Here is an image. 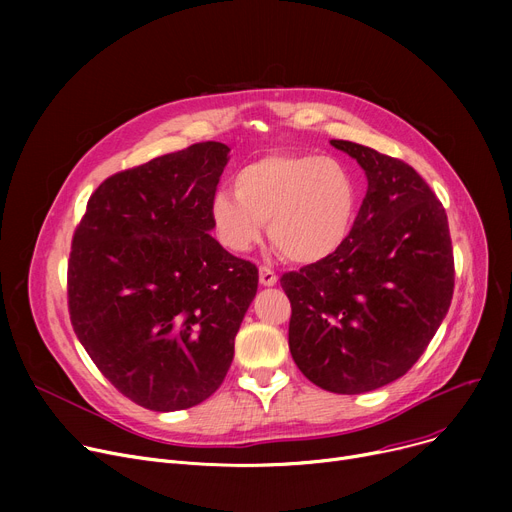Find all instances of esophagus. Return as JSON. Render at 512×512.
<instances>
[{"instance_id": "esophagus-1", "label": "esophagus", "mask_w": 512, "mask_h": 512, "mask_svg": "<svg viewBox=\"0 0 512 512\" xmlns=\"http://www.w3.org/2000/svg\"><path fill=\"white\" fill-rule=\"evenodd\" d=\"M259 282H261L263 286H274V284L278 282V276H276L274 270H270V267L261 265V267H259Z\"/></svg>"}]
</instances>
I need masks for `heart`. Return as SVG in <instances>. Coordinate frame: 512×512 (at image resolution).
<instances>
[{
    "mask_svg": "<svg viewBox=\"0 0 512 512\" xmlns=\"http://www.w3.org/2000/svg\"><path fill=\"white\" fill-rule=\"evenodd\" d=\"M357 211L359 186L342 161L270 153L236 172L234 193L211 197L209 222L232 253H249L267 224V234L290 261L315 263L344 245Z\"/></svg>",
    "mask_w": 512,
    "mask_h": 512,
    "instance_id": "b5f03b06",
    "label": "heart"
}]
</instances>
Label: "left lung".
Returning a JSON list of instances; mask_svg holds the SVG:
<instances>
[{
    "label": "left lung",
    "instance_id": "obj_1",
    "mask_svg": "<svg viewBox=\"0 0 512 512\" xmlns=\"http://www.w3.org/2000/svg\"><path fill=\"white\" fill-rule=\"evenodd\" d=\"M367 195L351 236L330 257L288 272L290 355L315 386L361 394L402 378L448 313L454 259L448 220L405 161L351 141Z\"/></svg>",
    "mask_w": 512,
    "mask_h": 512
}]
</instances>
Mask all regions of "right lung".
Returning a JSON list of instances; mask_svg holds the SVG:
<instances>
[{"label":"right lung","mask_w":512,"mask_h":512,"mask_svg":"<svg viewBox=\"0 0 512 512\" xmlns=\"http://www.w3.org/2000/svg\"><path fill=\"white\" fill-rule=\"evenodd\" d=\"M228 145L197 143L103 180L68 261L72 328L137 405L191 409L224 382L259 272L211 232Z\"/></svg>","instance_id":"add662e5"}]
</instances>
